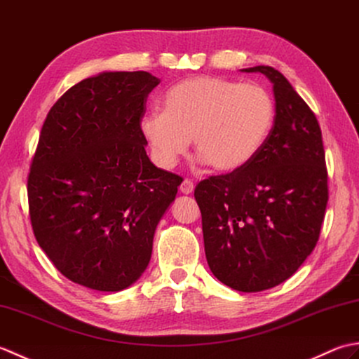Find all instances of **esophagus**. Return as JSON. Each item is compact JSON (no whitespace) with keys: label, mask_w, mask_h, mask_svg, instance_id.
<instances>
[{"label":"esophagus","mask_w":359,"mask_h":359,"mask_svg":"<svg viewBox=\"0 0 359 359\" xmlns=\"http://www.w3.org/2000/svg\"><path fill=\"white\" fill-rule=\"evenodd\" d=\"M180 191L184 194H191L194 191V184L188 179L184 180V182H182V185H180Z\"/></svg>","instance_id":"34e87169"}]
</instances>
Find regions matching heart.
Segmentation results:
<instances>
[{"instance_id":"1","label":"heart","mask_w":359,"mask_h":359,"mask_svg":"<svg viewBox=\"0 0 359 359\" xmlns=\"http://www.w3.org/2000/svg\"><path fill=\"white\" fill-rule=\"evenodd\" d=\"M276 104L261 85L199 75L166 90L162 112L140 118V134L154 162L171 170L189 139L202 162L217 172L247 166L262 149L274 126Z\"/></svg>"}]
</instances>
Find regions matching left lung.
<instances>
[{
  "instance_id": "8db88e82",
  "label": "left lung",
  "mask_w": 359,
  "mask_h": 359,
  "mask_svg": "<svg viewBox=\"0 0 359 359\" xmlns=\"http://www.w3.org/2000/svg\"><path fill=\"white\" fill-rule=\"evenodd\" d=\"M276 118L262 149L242 170L194 189L212 274L238 292L279 285L316 247L329 201L323 134L315 114L271 66Z\"/></svg>"
}]
</instances>
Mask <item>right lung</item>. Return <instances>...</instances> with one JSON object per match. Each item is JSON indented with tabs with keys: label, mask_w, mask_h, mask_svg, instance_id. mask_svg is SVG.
Instances as JSON below:
<instances>
[{
	"label": "right lung",
	"mask_w": 359,
	"mask_h": 359,
	"mask_svg": "<svg viewBox=\"0 0 359 359\" xmlns=\"http://www.w3.org/2000/svg\"><path fill=\"white\" fill-rule=\"evenodd\" d=\"M144 71L100 72L58 98L27 179L38 245L75 284L120 292L142 276L160 219L182 177L151 162L140 134Z\"/></svg>",
	"instance_id": "right-lung-1"
}]
</instances>
